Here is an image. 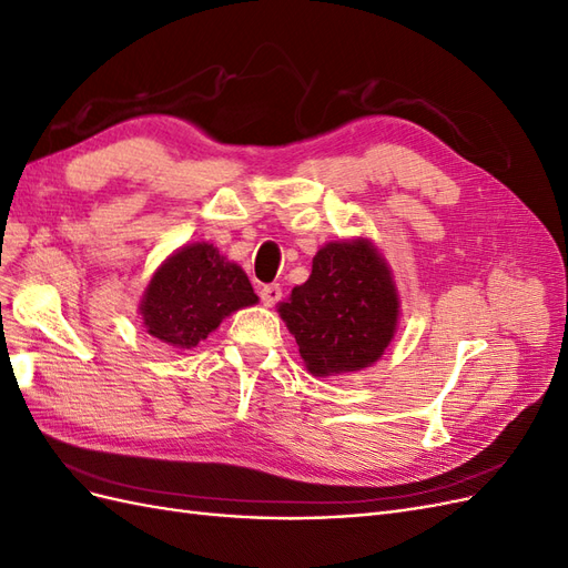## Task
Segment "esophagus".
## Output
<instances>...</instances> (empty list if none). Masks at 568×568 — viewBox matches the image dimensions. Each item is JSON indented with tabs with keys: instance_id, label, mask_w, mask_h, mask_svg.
I'll return each mask as SVG.
<instances>
[{
	"instance_id": "esophagus-1",
	"label": "esophagus",
	"mask_w": 568,
	"mask_h": 568,
	"mask_svg": "<svg viewBox=\"0 0 568 568\" xmlns=\"http://www.w3.org/2000/svg\"><path fill=\"white\" fill-rule=\"evenodd\" d=\"M280 298H282V286H280V284H265V286L261 288V301H263V305L272 307Z\"/></svg>"
}]
</instances>
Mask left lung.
Returning <instances> with one entry per match:
<instances>
[{"label": "left lung", "instance_id": "8db88e82", "mask_svg": "<svg viewBox=\"0 0 568 568\" xmlns=\"http://www.w3.org/2000/svg\"><path fill=\"white\" fill-rule=\"evenodd\" d=\"M398 313L390 267L367 239L322 246L311 277L280 303V315L313 376L374 365L388 348Z\"/></svg>", "mask_w": 568, "mask_h": 568}]
</instances>
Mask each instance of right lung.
I'll return each mask as SVG.
<instances>
[{
	"label": "right lung",
	"mask_w": 568,
	"mask_h": 568,
	"mask_svg": "<svg viewBox=\"0 0 568 568\" xmlns=\"http://www.w3.org/2000/svg\"><path fill=\"white\" fill-rule=\"evenodd\" d=\"M255 303L246 272L213 244L199 242L182 246L156 270L140 313L153 338L173 348H194L227 315Z\"/></svg>",
	"instance_id": "right-lung-1"
}]
</instances>
